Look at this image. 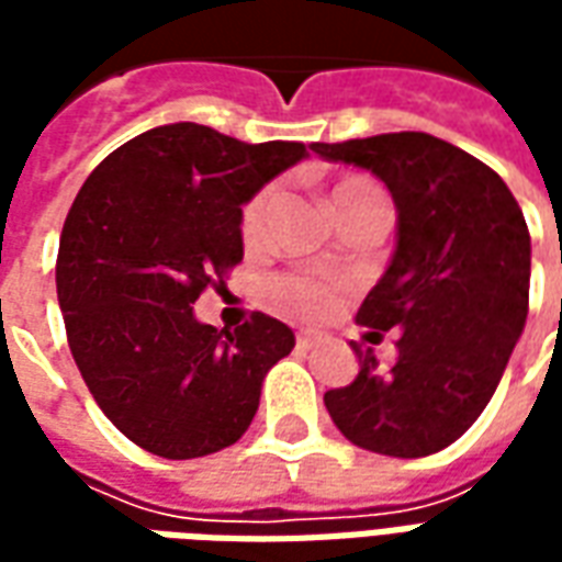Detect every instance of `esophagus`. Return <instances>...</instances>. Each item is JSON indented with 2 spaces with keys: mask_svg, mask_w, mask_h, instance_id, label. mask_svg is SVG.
<instances>
[{
  "mask_svg": "<svg viewBox=\"0 0 562 562\" xmlns=\"http://www.w3.org/2000/svg\"><path fill=\"white\" fill-rule=\"evenodd\" d=\"M294 340H297L301 349H313V346L318 342V334H313V330H297V337H294Z\"/></svg>",
  "mask_w": 562,
  "mask_h": 562,
  "instance_id": "1",
  "label": "esophagus"
}]
</instances>
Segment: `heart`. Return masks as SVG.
<instances>
[{
    "mask_svg": "<svg viewBox=\"0 0 562 562\" xmlns=\"http://www.w3.org/2000/svg\"><path fill=\"white\" fill-rule=\"evenodd\" d=\"M370 186L376 183L367 180V177H342L330 189V204H340L342 198L355 195L361 189H370ZM270 201H273V186H265L261 192H256L246 201L244 216H240V232H244L246 240H256L258 234H261ZM268 292L273 304L289 310L294 316H318L334 301V285L325 280H316L310 273H280V277L270 280Z\"/></svg>",
    "mask_w": 562,
    "mask_h": 562,
    "instance_id": "1",
    "label": "heart"
}]
</instances>
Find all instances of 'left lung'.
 <instances>
[{
  "label": "left lung",
  "mask_w": 562,
  "mask_h": 562,
  "mask_svg": "<svg viewBox=\"0 0 562 562\" xmlns=\"http://www.w3.org/2000/svg\"><path fill=\"white\" fill-rule=\"evenodd\" d=\"M373 171L397 204V249L358 322L401 330L397 361L355 346L358 376L325 394L358 448L427 458L467 434L503 379L530 310V232L503 177L424 132L313 144Z\"/></svg>",
  "instance_id": "left-lung-1"
}]
</instances>
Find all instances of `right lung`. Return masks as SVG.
<instances>
[{
  "instance_id": "right-lung-1",
  "label": "right lung",
  "mask_w": 562,
  "mask_h": 562,
  "mask_svg": "<svg viewBox=\"0 0 562 562\" xmlns=\"http://www.w3.org/2000/svg\"><path fill=\"white\" fill-rule=\"evenodd\" d=\"M304 156L301 140L171 123L126 140L80 186L56 256L68 349L99 409L149 454L234 446L268 370L294 349L280 318L216 330L192 304L244 261L240 204Z\"/></svg>"
}]
</instances>
